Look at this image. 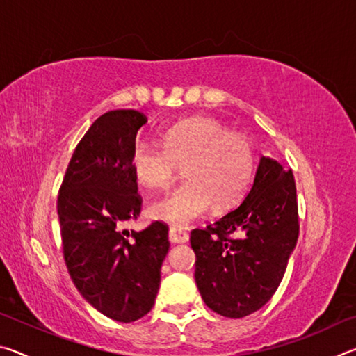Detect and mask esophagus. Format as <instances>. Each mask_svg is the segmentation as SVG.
I'll use <instances>...</instances> for the list:
<instances>
[{
  "instance_id": "34e87169",
  "label": "esophagus",
  "mask_w": 356,
  "mask_h": 356,
  "mask_svg": "<svg viewBox=\"0 0 356 356\" xmlns=\"http://www.w3.org/2000/svg\"><path fill=\"white\" fill-rule=\"evenodd\" d=\"M168 238H170V242L172 243H185L188 242V234L180 227H170V231H168Z\"/></svg>"
}]
</instances>
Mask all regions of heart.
<instances>
[{
	"label": "heart",
	"mask_w": 356,
	"mask_h": 356,
	"mask_svg": "<svg viewBox=\"0 0 356 356\" xmlns=\"http://www.w3.org/2000/svg\"><path fill=\"white\" fill-rule=\"evenodd\" d=\"M184 165V182L154 202L150 213L174 226H186L207 212L236 206L251 182L256 149L248 136L212 118L180 120L163 134V146L136 140L130 166L147 188L171 184Z\"/></svg>",
	"instance_id": "b5f03b06"
}]
</instances>
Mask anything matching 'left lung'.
Returning a JSON list of instances; mask_svg holds the SVG:
<instances>
[{"label":"left lung","instance_id":"8db88e82","mask_svg":"<svg viewBox=\"0 0 356 356\" xmlns=\"http://www.w3.org/2000/svg\"><path fill=\"white\" fill-rule=\"evenodd\" d=\"M298 231L293 172L262 156L243 202L191 231L195 280L204 303L231 318L261 309L281 284Z\"/></svg>","mask_w":356,"mask_h":356}]
</instances>
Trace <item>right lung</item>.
Masks as SVG:
<instances>
[{
	"label": "right lung",
	"instance_id": "right-lung-1",
	"mask_svg": "<svg viewBox=\"0 0 356 356\" xmlns=\"http://www.w3.org/2000/svg\"><path fill=\"white\" fill-rule=\"evenodd\" d=\"M146 122L136 110L102 114L76 144L58 193L70 278L88 303L124 323L152 309L170 250L163 221L140 232L127 229L143 206L130 152Z\"/></svg>",
	"mask_w": 356,
	"mask_h": 356
}]
</instances>
